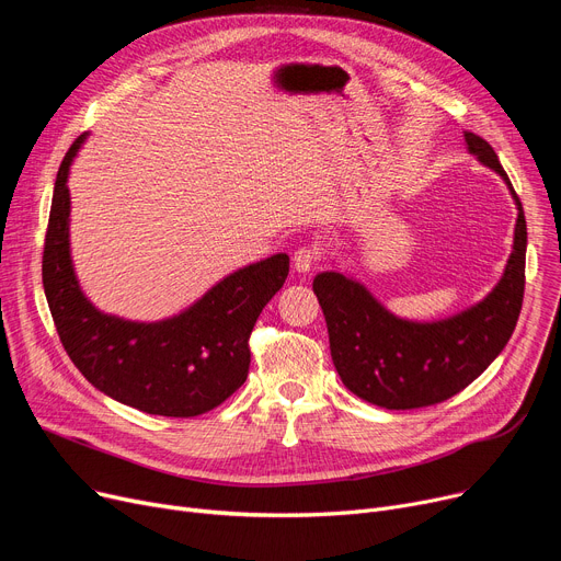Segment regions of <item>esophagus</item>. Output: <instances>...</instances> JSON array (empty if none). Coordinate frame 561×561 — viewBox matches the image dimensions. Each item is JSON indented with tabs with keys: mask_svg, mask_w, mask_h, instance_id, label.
I'll use <instances>...</instances> for the list:
<instances>
[{
	"mask_svg": "<svg viewBox=\"0 0 561 561\" xmlns=\"http://www.w3.org/2000/svg\"><path fill=\"white\" fill-rule=\"evenodd\" d=\"M318 250L316 248H298L296 254H293V268H296V273H309L316 261H318Z\"/></svg>",
	"mask_w": 561,
	"mask_h": 561,
	"instance_id": "34e87169",
	"label": "esophagus"
}]
</instances>
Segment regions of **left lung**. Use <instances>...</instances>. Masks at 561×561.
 Listing matches in <instances>:
<instances>
[{"label": "left lung", "mask_w": 561, "mask_h": 561, "mask_svg": "<svg viewBox=\"0 0 561 561\" xmlns=\"http://www.w3.org/2000/svg\"><path fill=\"white\" fill-rule=\"evenodd\" d=\"M468 152L503 176L518 209L505 273L478 305L440 320L391 313L357 279L339 271L316 275L313 293L325 313L332 362L343 385L385 409L444 402L478 379L514 334L525 288L527 227L523 204L493 147L463 131Z\"/></svg>", "instance_id": "left-lung-1"}]
</instances>
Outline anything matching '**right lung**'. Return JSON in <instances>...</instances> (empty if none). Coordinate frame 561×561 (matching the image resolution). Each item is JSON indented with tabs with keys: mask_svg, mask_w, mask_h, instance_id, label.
<instances>
[{
	"mask_svg": "<svg viewBox=\"0 0 561 561\" xmlns=\"http://www.w3.org/2000/svg\"><path fill=\"white\" fill-rule=\"evenodd\" d=\"M85 138L72 142L58 168L45 236L43 286L58 339L104 396L154 416H199L248 379V339L286 282L288 254L243 265L182 313L157 322L100 311L83 296L70 254L68 174Z\"/></svg>",
	"mask_w": 561,
	"mask_h": 561,
	"instance_id": "right-lung-1",
	"label": "right lung"
}]
</instances>
